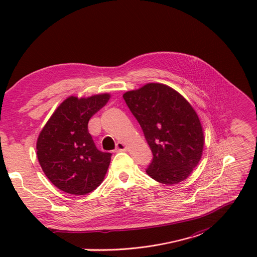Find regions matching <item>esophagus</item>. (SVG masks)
Segmentation results:
<instances>
[{
    "mask_svg": "<svg viewBox=\"0 0 257 257\" xmlns=\"http://www.w3.org/2000/svg\"><path fill=\"white\" fill-rule=\"evenodd\" d=\"M127 150V146L122 143V142H118L116 144V151H123Z\"/></svg>",
    "mask_w": 257,
    "mask_h": 257,
    "instance_id": "obj_1",
    "label": "esophagus"
}]
</instances>
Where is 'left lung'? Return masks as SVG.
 <instances>
[{
	"mask_svg": "<svg viewBox=\"0 0 257 257\" xmlns=\"http://www.w3.org/2000/svg\"><path fill=\"white\" fill-rule=\"evenodd\" d=\"M122 97L153 151L146 174L166 185L184 181L200 162L204 147L203 128L192 104L159 82L146 83Z\"/></svg>",
	"mask_w": 257,
	"mask_h": 257,
	"instance_id": "obj_1",
	"label": "left lung"
}]
</instances>
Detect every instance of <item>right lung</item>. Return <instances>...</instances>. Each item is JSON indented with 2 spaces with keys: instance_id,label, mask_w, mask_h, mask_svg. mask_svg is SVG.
Instances as JSON below:
<instances>
[{
  "instance_id": "1",
  "label": "right lung",
  "mask_w": 257,
  "mask_h": 257,
  "mask_svg": "<svg viewBox=\"0 0 257 257\" xmlns=\"http://www.w3.org/2000/svg\"><path fill=\"white\" fill-rule=\"evenodd\" d=\"M110 93L69 96L52 114L37 139V158L47 179L60 191L87 195L103 181L111 154L101 153L88 122L108 102Z\"/></svg>"
}]
</instances>
